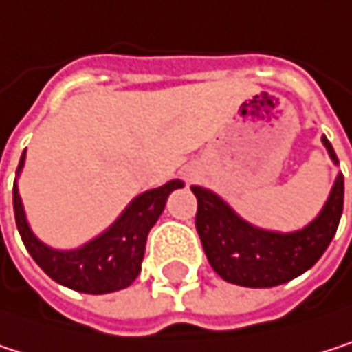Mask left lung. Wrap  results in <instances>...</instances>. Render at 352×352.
<instances>
[{
	"label": "left lung",
	"instance_id": "8db88e82",
	"mask_svg": "<svg viewBox=\"0 0 352 352\" xmlns=\"http://www.w3.org/2000/svg\"><path fill=\"white\" fill-rule=\"evenodd\" d=\"M330 158L338 164L328 138H322ZM198 200L196 229L214 272L233 285L268 289L285 285L309 270L336 235L342 204L344 177L338 173L320 217L295 233H274L245 223L214 192L192 186Z\"/></svg>",
	"mask_w": 352,
	"mask_h": 352
}]
</instances>
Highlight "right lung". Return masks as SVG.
Instances as JSON below:
<instances>
[{
	"mask_svg": "<svg viewBox=\"0 0 352 352\" xmlns=\"http://www.w3.org/2000/svg\"><path fill=\"white\" fill-rule=\"evenodd\" d=\"M24 154L26 150L20 156L16 175H20L24 166ZM179 188H184V182L173 179L156 190L140 194L138 198L131 200V204L123 210V214L102 235H98L96 239L88 241L78 250L59 252L47 248L30 231L18 194V186L14 182L16 227L32 260L55 283L74 289L78 293L104 295V293L121 291L135 280V276L142 270L148 233L158 221V217L162 214L168 194Z\"/></svg>",
	"mask_w": 352,
	"mask_h": 352,
	"instance_id": "1",
	"label": "right lung"
}]
</instances>
